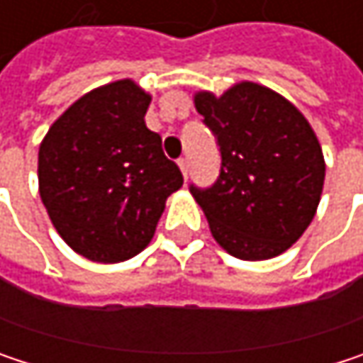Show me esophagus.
Instances as JSON below:
<instances>
[{"instance_id":"esophagus-1","label":"esophagus","mask_w":363,"mask_h":363,"mask_svg":"<svg viewBox=\"0 0 363 363\" xmlns=\"http://www.w3.org/2000/svg\"><path fill=\"white\" fill-rule=\"evenodd\" d=\"M179 168H181L182 177L186 179V174H189V162H186V157H181V160H179Z\"/></svg>"}]
</instances>
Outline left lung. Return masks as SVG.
<instances>
[{"label":"left lung","mask_w":363,"mask_h":363,"mask_svg":"<svg viewBox=\"0 0 363 363\" xmlns=\"http://www.w3.org/2000/svg\"><path fill=\"white\" fill-rule=\"evenodd\" d=\"M195 109L220 147V174L208 189L191 184L214 240L235 258L286 252L311 225L326 164L305 115L252 82L223 96L195 94Z\"/></svg>","instance_id":"obj_1"}]
</instances>
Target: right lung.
Returning <instances> with one entry per match:
<instances>
[{"label":"right lung","instance_id":"1","mask_svg":"<svg viewBox=\"0 0 363 363\" xmlns=\"http://www.w3.org/2000/svg\"><path fill=\"white\" fill-rule=\"evenodd\" d=\"M151 96L132 79L75 101L39 145V195L58 235L94 262L147 248L168 195L182 186L162 136L145 123Z\"/></svg>","mask_w":363,"mask_h":363}]
</instances>
